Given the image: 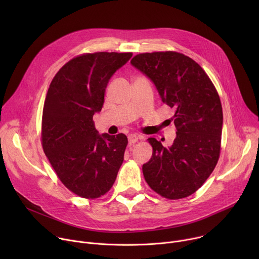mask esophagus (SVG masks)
<instances>
[{
  "label": "esophagus",
  "mask_w": 259,
  "mask_h": 259,
  "mask_svg": "<svg viewBox=\"0 0 259 259\" xmlns=\"http://www.w3.org/2000/svg\"><path fill=\"white\" fill-rule=\"evenodd\" d=\"M138 139H139V137H138L136 134H130V135L128 136V141H129L130 144L137 142Z\"/></svg>",
  "instance_id": "1"
}]
</instances>
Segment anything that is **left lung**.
<instances>
[{"instance_id": "8db88e82", "label": "left lung", "mask_w": 259, "mask_h": 259, "mask_svg": "<svg viewBox=\"0 0 259 259\" xmlns=\"http://www.w3.org/2000/svg\"><path fill=\"white\" fill-rule=\"evenodd\" d=\"M131 63L175 109L173 144L165 147L156 138L147 139L153 156L142 166L144 179L166 199L187 198L203 186L219 159L224 115L217 90L205 70L182 53H140Z\"/></svg>"}]
</instances>
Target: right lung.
Segmentation results:
<instances>
[{
    "label": "right lung",
    "instance_id": "obj_1",
    "mask_svg": "<svg viewBox=\"0 0 259 259\" xmlns=\"http://www.w3.org/2000/svg\"><path fill=\"white\" fill-rule=\"evenodd\" d=\"M131 57V52L81 54L66 62L49 86L42 146L63 186L79 197L105 195L124 161L127 136L98 135L93 115L102 108L110 77Z\"/></svg>",
    "mask_w": 259,
    "mask_h": 259
}]
</instances>
